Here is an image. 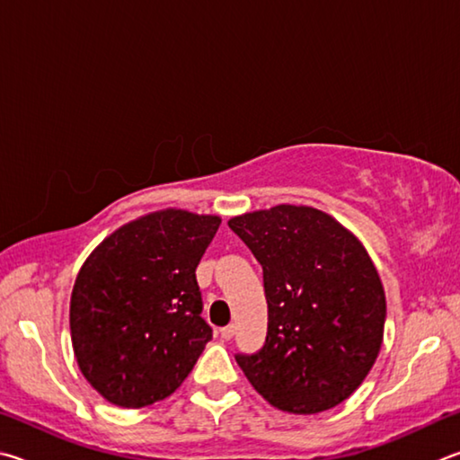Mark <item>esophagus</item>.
<instances>
[{
	"label": "esophagus",
	"mask_w": 460,
	"mask_h": 460,
	"mask_svg": "<svg viewBox=\"0 0 460 460\" xmlns=\"http://www.w3.org/2000/svg\"><path fill=\"white\" fill-rule=\"evenodd\" d=\"M234 333H236V327L234 325H226V327L220 329V335L224 337V340H232V337H234Z\"/></svg>",
	"instance_id": "34e87169"
}]
</instances>
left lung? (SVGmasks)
<instances>
[{
    "label": "left lung",
    "mask_w": 460,
    "mask_h": 460,
    "mask_svg": "<svg viewBox=\"0 0 460 460\" xmlns=\"http://www.w3.org/2000/svg\"><path fill=\"white\" fill-rule=\"evenodd\" d=\"M261 262L269 329L236 353L248 382L279 410L317 414L348 400L376 364L385 295L364 244L321 209L280 204L232 217Z\"/></svg>",
    "instance_id": "8db88e82"
}]
</instances>
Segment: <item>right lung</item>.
<instances>
[{
  "label": "right lung",
  "instance_id": "add662e5",
  "mask_svg": "<svg viewBox=\"0 0 460 460\" xmlns=\"http://www.w3.org/2000/svg\"><path fill=\"white\" fill-rule=\"evenodd\" d=\"M220 222L159 209L120 226L84 261L70 296L72 348L111 404L143 408L167 398L212 340L196 269Z\"/></svg>",
  "mask_w": 460,
  "mask_h": 460
}]
</instances>
